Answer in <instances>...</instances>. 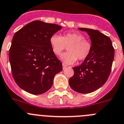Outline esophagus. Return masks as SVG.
I'll list each match as a JSON object with an SVG mask.
<instances>
[{"label": "esophagus", "mask_w": 124, "mask_h": 124, "mask_svg": "<svg viewBox=\"0 0 124 124\" xmlns=\"http://www.w3.org/2000/svg\"><path fill=\"white\" fill-rule=\"evenodd\" d=\"M67 67V66L65 64H64V63H62V67H63V70H64V69H65V68Z\"/></svg>", "instance_id": "1"}]
</instances>
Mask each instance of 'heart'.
Wrapping results in <instances>:
<instances>
[{
	"instance_id": "1",
	"label": "heart",
	"mask_w": 124,
	"mask_h": 124,
	"mask_svg": "<svg viewBox=\"0 0 124 124\" xmlns=\"http://www.w3.org/2000/svg\"><path fill=\"white\" fill-rule=\"evenodd\" d=\"M52 50L58 55L68 47L69 51L61 55V59L67 64L73 63L78 59L83 61L88 57L92 49V45L85 39L83 35L76 32H68L61 37L53 35L50 38Z\"/></svg>"
}]
</instances>
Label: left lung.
Wrapping results in <instances>:
<instances>
[{"mask_svg": "<svg viewBox=\"0 0 124 124\" xmlns=\"http://www.w3.org/2000/svg\"><path fill=\"white\" fill-rule=\"evenodd\" d=\"M89 35L92 49L87 58L73 68L74 75L69 79L73 91L82 93L94 92L106 82L111 71L114 49L109 37L97 30L78 28Z\"/></svg>", "mask_w": 124, "mask_h": 124, "instance_id": "obj_1", "label": "left lung"}]
</instances>
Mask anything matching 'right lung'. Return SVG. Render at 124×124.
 I'll list each match as a JSON object with an SVG mask.
<instances>
[{
  "instance_id": "right-lung-1",
  "label": "right lung",
  "mask_w": 124,
  "mask_h": 124,
  "mask_svg": "<svg viewBox=\"0 0 124 124\" xmlns=\"http://www.w3.org/2000/svg\"><path fill=\"white\" fill-rule=\"evenodd\" d=\"M61 29L57 24L34 21L15 33L9 59L13 77L24 91L33 95L45 93L62 70L50 44L51 36Z\"/></svg>"
}]
</instances>
